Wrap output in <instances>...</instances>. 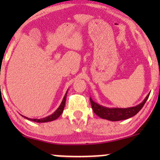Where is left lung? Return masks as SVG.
I'll list each match as a JSON object with an SVG mask.
<instances>
[{
    "instance_id": "obj_1",
    "label": "left lung",
    "mask_w": 160,
    "mask_h": 160,
    "mask_svg": "<svg viewBox=\"0 0 160 160\" xmlns=\"http://www.w3.org/2000/svg\"><path fill=\"white\" fill-rule=\"evenodd\" d=\"M150 94L146 96L141 103L138 105L135 106V107L127 108H107L104 106L100 105L96 102H93L92 99L90 98V102L93 111L97 116L102 119L111 120V121H120L126 120V119L130 118L133 116L136 115L139 111H141V108L144 105L145 102L148 100Z\"/></svg>"
}]
</instances>
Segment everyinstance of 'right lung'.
<instances>
[{"label": "right lung", "instance_id": "right-lung-1", "mask_svg": "<svg viewBox=\"0 0 160 160\" xmlns=\"http://www.w3.org/2000/svg\"><path fill=\"white\" fill-rule=\"evenodd\" d=\"M68 91V90H67V92H66L65 96H64V98H63V100H62V103L59 105V107L58 108V109H57L56 111L54 112V113H52V114L48 116V117H46L43 119H30V118H28V117H25V116H22H22L23 117H25V119H27V120L34 121V122H50V121H53V120H56L57 118H58V117H60V115L62 114V112H63V111H64V108H65V105L66 97H67Z\"/></svg>", "mask_w": 160, "mask_h": 160}]
</instances>
